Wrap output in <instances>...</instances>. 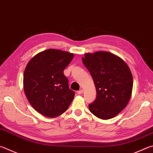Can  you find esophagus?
Masks as SVG:
<instances>
[{
    "instance_id": "34e87169",
    "label": "esophagus",
    "mask_w": 153,
    "mask_h": 153,
    "mask_svg": "<svg viewBox=\"0 0 153 153\" xmlns=\"http://www.w3.org/2000/svg\"><path fill=\"white\" fill-rule=\"evenodd\" d=\"M77 93L78 94H82L83 93V90H79V91H77Z\"/></svg>"
}]
</instances>
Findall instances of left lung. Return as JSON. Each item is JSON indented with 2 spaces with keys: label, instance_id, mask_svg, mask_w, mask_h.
Listing matches in <instances>:
<instances>
[{
  "label": "left lung",
  "instance_id": "left-lung-1",
  "mask_svg": "<svg viewBox=\"0 0 153 153\" xmlns=\"http://www.w3.org/2000/svg\"><path fill=\"white\" fill-rule=\"evenodd\" d=\"M82 62L96 89V99L89 104L90 111L102 120L115 117L132 95L133 78L129 67L120 57L108 51L87 53Z\"/></svg>",
  "mask_w": 153,
  "mask_h": 153
}]
</instances>
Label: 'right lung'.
<instances>
[{
  "mask_svg": "<svg viewBox=\"0 0 153 153\" xmlns=\"http://www.w3.org/2000/svg\"><path fill=\"white\" fill-rule=\"evenodd\" d=\"M74 55L49 49L39 53L27 63L23 89L30 104L41 114L55 118L64 113L75 96L63 70Z\"/></svg>",
  "mask_w": 153,
  "mask_h": 153,
  "instance_id": "obj_1",
  "label": "right lung"
}]
</instances>
